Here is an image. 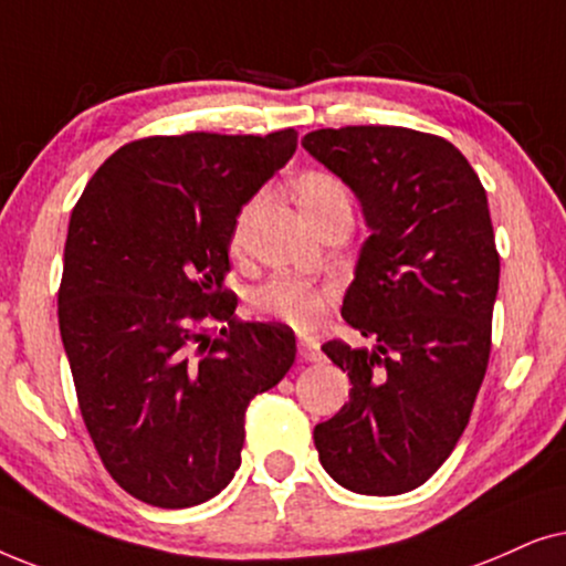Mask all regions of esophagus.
I'll return each instance as SVG.
<instances>
[{
  "label": "esophagus",
  "mask_w": 566,
  "mask_h": 566,
  "mask_svg": "<svg viewBox=\"0 0 566 566\" xmlns=\"http://www.w3.org/2000/svg\"><path fill=\"white\" fill-rule=\"evenodd\" d=\"M297 354L300 359L305 361H321L323 359V352H321V344L315 342V338H300L297 342Z\"/></svg>",
  "instance_id": "obj_1"
}]
</instances>
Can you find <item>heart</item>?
I'll use <instances>...</instances> for the list:
<instances>
[{"label": "heart", "mask_w": 566, "mask_h": 566, "mask_svg": "<svg viewBox=\"0 0 566 566\" xmlns=\"http://www.w3.org/2000/svg\"><path fill=\"white\" fill-rule=\"evenodd\" d=\"M295 193L300 207L313 228H318L336 214H352V191L342 178L328 170H307L295 180ZM253 212V205L240 209L235 230H232V243L240 245L245 235L248 217ZM334 290L318 287V284L305 282V279L276 276L271 282L261 284L251 295V305L255 313L266 315V318L282 321L292 328L307 331L318 326L323 315H326Z\"/></svg>", "instance_id": "b5f03b06"}]
</instances>
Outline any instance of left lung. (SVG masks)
<instances>
[{
  "mask_svg": "<svg viewBox=\"0 0 566 566\" xmlns=\"http://www.w3.org/2000/svg\"><path fill=\"white\" fill-rule=\"evenodd\" d=\"M303 147L373 230L342 315L375 346L323 344L352 390L315 448L344 489L411 492L453 453L486 375L500 287L486 191L461 149L403 126L318 129Z\"/></svg>",
  "mask_w": 566,
  "mask_h": 566,
  "instance_id": "left-lung-1",
  "label": "left lung"
}]
</instances>
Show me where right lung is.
Here are the masks:
<instances>
[{
  "label": "right lung",
  "instance_id": "obj_1",
  "mask_svg": "<svg viewBox=\"0 0 566 566\" xmlns=\"http://www.w3.org/2000/svg\"><path fill=\"white\" fill-rule=\"evenodd\" d=\"M295 149V129L145 137L72 209L59 331L77 403L105 471L155 507L230 484L248 403L295 361L292 328L238 318L222 287L240 209Z\"/></svg>",
  "mask_w": 566,
  "mask_h": 566
}]
</instances>
